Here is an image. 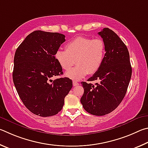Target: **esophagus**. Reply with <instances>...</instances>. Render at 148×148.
<instances>
[{"instance_id": "esophagus-1", "label": "esophagus", "mask_w": 148, "mask_h": 148, "mask_svg": "<svg viewBox=\"0 0 148 148\" xmlns=\"http://www.w3.org/2000/svg\"><path fill=\"white\" fill-rule=\"evenodd\" d=\"M79 84V82H77V81H73V86H78Z\"/></svg>"}]
</instances>
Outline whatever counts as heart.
<instances>
[{"instance_id": "1", "label": "heart", "mask_w": 148, "mask_h": 148, "mask_svg": "<svg viewBox=\"0 0 148 148\" xmlns=\"http://www.w3.org/2000/svg\"><path fill=\"white\" fill-rule=\"evenodd\" d=\"M105 53L103 40L78 37L66 44L65 51H57L54 58L61 68L66 71L69 70L75 61L76 67L65 75L73 80H79L88 73H95L100 69L104 62Z\"/></svg>"}]
</instances>
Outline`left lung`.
<instances>
[{"label": "left lung", "instance_id": "left-lung-1", "mask_svg": "<svg viewBox=\"0 0 148 148\" xmlns=\"http://www.w3.org/2000/svg\"><path fill=\"white\" fill-rule=\"evenodd\" d=\"M105 45V56L101 67L88 80L82 82L84 94L81 102L84 110L95 116L112 112L122 101L130 82L132 68L128 49L116 34L108 28L98 32Z\"/></svg>", "mask_w": 148, "mask_h": 148}]
</instances>
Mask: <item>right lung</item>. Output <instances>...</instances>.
Here are the masks:
<instances>
[{
	"instance_id": "add662e5",
	"label": "right lung",
	"mask_w": 148,
	"mask_h": 148,
	"mask_svg": "<svg viewBox=\"0 0 148 148\" xmlns=\"http://www.w3.org/2000/svg\"><path fill=\"white\" fill-rule=\"evenodd\" d=\"M65 41L62 34L36 30L26 37L15 51V87L25 107L41 117L58 114L73 86L67 77L51 79L63 74L54 54Z\"/></svg>"
}]
</instances>
